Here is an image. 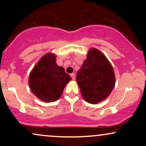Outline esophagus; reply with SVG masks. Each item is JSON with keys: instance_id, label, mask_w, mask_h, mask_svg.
Masks as SVG:
<instances>
[{"instance_id": "1", "label": "esophagus", "mask_w": 146, "mask_h": 146, "mask_svg": "<svg viewBox=\"0 0 146 146\" xmlns=\"http://www.w3.org/2000/svg\"><path fill=\"white\" fill-rule=\"evenodd\" d=\"M71 77L73 80H75V73H72V74H71Z\"/></svg>"}]
</instances>
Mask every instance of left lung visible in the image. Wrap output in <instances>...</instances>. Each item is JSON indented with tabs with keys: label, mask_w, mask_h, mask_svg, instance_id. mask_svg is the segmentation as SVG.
Returning a JSON list of instances; mask_svg holds the SVG:
<instances>
[{
	"label": "left lung",
	"mask_w": 146,
	"mask_h": 146,
	"mask_svg": "<svg viewBox=\"0 0 146 146\" xmlns=\"http://www.w3.org/2000/svg\"><path fill=\"white\" fill-rule=\"evenodd\" d=\"M76 80L85 101L96 104L106 100L113 90L115 72L105 55L97 48H91L78 71Z\"/></svg>",
	"instance_id": "8db88e82"
}]
</instances>
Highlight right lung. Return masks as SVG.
<instances>
[{
	"label": "right lung",
	"instance_id": "1",
	"mask_svg": "<svg viewBox=\"0 0 146 146\" xmlns=\"http://www.w3.org/2000/svg\"><path fill=\"white\" fill-rule=\"evenodd\" d=\"M56 55L46 53L30 72L29 85L41 101L53 102L60 98L66 85L71 80L64 68L57 64Z\"/></svg>",
	"mask_w": 146,
	"mask_h": 146
}]
</instances>
